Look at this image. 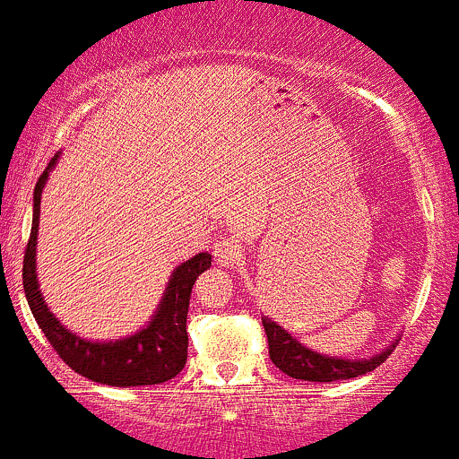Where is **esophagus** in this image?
Here are the masks:
<instances>
[{
  "instance_id": "34e87169",
  "label": "esophagus",
  "mask_w": 459,
  "mask_h": 459,
  "mask_svg": "<svg viewBox=\"0 0 459 459\" xmlns=\"http://www.w3.org/2000/svg\"><path fill=\"white\" fill-rule=\"evenodd\" d=\"M212 253H215V260L220 262L221 266L238 264V262L242 260V255H244L242 244H239L238 239H233V238H220V239H217Z\"/></svg>"
}]
</instances>
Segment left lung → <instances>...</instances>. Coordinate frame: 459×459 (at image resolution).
<instances>
[{"mask_svg": "<svg viewBox=\"0 0 459 459\" xmlns=\"http://www.w3.org/2000/svg\"><path fill=\"white\" fill-rule=\"evenodd\" d=\"M262 325H264L266 341H269L271 361H273L275 368H280L284 375L302 381L354 379V377L366 375V372H372L377 366H381L394 350L393 342V345H388L381 354H375V357L370 359H359V361L325 357V354H318L314 352V350L305 348V345L298 342L287 329H282L278 323L266 318V316L262 318Z\"/></svg>", "mask_w": 459, "mask_h": 459, "instance_id": "obj_1", "label": "left lung"}]
</instances>
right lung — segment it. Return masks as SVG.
<instances>
[{
  "mask_svg": "<svg viewBox=\"0 0 459 459\" xmlns=\"http://www.w3.org/2000/svg\"><path fill=\"white\" fill-rule=\"evenodd\" d=\"M56 159L57 154L35 184L33 226H30L24 266H22L24 293L30 311H33V318L38 320L39 329L51 342L57 357L71 370L96 381V384L127 388V385L163 384V381L172 379L184 370L186 359H188L186 318H188L190 293H193L197 275L211 266V253H197L195 257L177 266L175 273L168 280L161 305L152 314L148 327L139 329L132 336L117 338V341H87V338L78 336L51 314L48 305L44 302L42 291H39L38 271H35L39 202H42V190L48 179V170L53 168Z\"/></svg>",
  "mask_w": 459,
  "mask_h": 459,
  "instance_id": "obj_1",
  "label": "right lung"
}]
</instances>
